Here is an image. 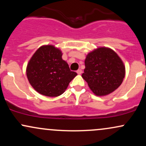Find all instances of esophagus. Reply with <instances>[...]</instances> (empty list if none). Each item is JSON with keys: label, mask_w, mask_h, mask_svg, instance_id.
<instances>
[{"label": "esophagus", "mask_w": 146, "mask_h": 146, "mask_svg": "<svg viewBox=\"0 0 146 146\" xmlns=\"http://www.w3.org/2000/svg\"><path fill=\"white\" fill-rule=\"evenodd\" d=\"M82 71L81 69H78V71H77V73H78V75H80V74H82Z\"/></svg>", "instance_id": "obj_1"}]
</instances>
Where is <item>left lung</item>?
<instances>
[{"label": "left lung", "instance_id": "8db88e82", "mask_svg": "<svg viewBox=\"0 0 146 146\" xmlns=\"http://www.w3.org/2000/svg\"><path fill=\"white\" fill-rule=\"evenodd\" d=\"M84 63L82 77L98 96L108 95L116 90L125 77L124 65L110 48L101 47L90 52Z\"/></svg>", "mask_w": 146, "mask_h": 146}]
</instances>
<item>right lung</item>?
<instances>
[{"mask_svg":"<svg viewBox=\"0 0 146 146\" xmlns=\"http://www.w3.org/2000/svg\"><path fill=\"white\" fill-rule=\"evenodd\" d=\"M62 52L52 45L40 47L31 58L27 76L38 93L48 97H58L66 89L77 73L70 70L62 58Z\"/></svg>","mask_w":146,"mask_h":146,"instance_id":"right-lung-1","label":"right lung"}]
</instances>
